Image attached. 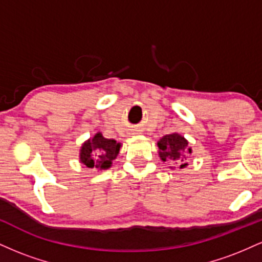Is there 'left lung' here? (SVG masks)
<instances>
[{
    "label": "left lung",
    "mask_w": 262,
    "mask_h": 262,
    "mask_svg": "<svg viewBox=\"0 0 262 262\" xmlns=\"http://www.w3.org/2000/svg\"><path fill=\"white\" fill-rule=\"evenodd\" d=\"M158 154L162 161H173L181 170L187 167L188 164L186 162V159L192 154V149L188 146V140L175 132L164 135L158 141Z\"/></svg>",
    "instance_id": "8db88e82"
}]
</instances>
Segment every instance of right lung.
I'll use <instances>...</instances> for the list:
<instances>
[{"label":"right lung","instance_id":"right-lung-1","mask_svg":"<svg viewBox=\"0 0 262 262\" xmlns=\"http://www.w3.org/2000/svg\"><path fill=\"white\" fill-rule=\"evenodd\" d=\"M121 148V143H117L114 139H107L101 132H97L81 145L80 162L89 169L107 170L112 166L113 160L118 156Z\"/></svg>","mask_w":262,"mask_h":262}]
</instances>
